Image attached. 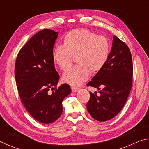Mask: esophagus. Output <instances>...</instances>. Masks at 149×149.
<instances>
[{
    "label": "esophagus",
    "instance_id": "esophagus-1",
    "mask_svg": "<svg viewBox=\"0 0 149 149\" xmlns=\"http://www.w3.org/2000/svg\"><path fill=\"white\" fill-rule=\"evenodd\" d=\"M79 88L78 87H72V92H74V93H75V92H77V91H79Z\"/></svg>",
    "mask_w": 149,
    "mask_h": 149
}]
</instances>
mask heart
<instances>
[{"instance_id": "heart-1", "label": "heart", "mask_w": 149, "mask_h": 149, "mask_svg": "<svg viewBox=\"0 0 149 149\" xmlns=\"http://www.w3.org/2000/svg\"><path fill=\"white\" fill-rule=\"evenodd\" d=\"M63 42V45L54 49L52 58L64 71L71 66L75 58L77 65L62 76V80L72 86H78L86 81L91 72L102 70L109 57L110 45L108 39L89 30H73L65 35Z\"/></svg>"}]
</instances>
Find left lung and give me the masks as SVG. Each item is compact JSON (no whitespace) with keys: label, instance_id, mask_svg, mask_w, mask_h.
I'll return each instance as SVG.
<instances>
[{"label":"left lung","instance_id":"1","mask_svg":"<svg viewBox=\"0 0 149 149\" xmlns=\"http://www.w3.org/2000/svg\"><path fill=\"white\" fill-rule=\"evenodd\" d=\"M132 54L125 42L114 35L112 47L104 66L97 72L87 86L97 88L99 92H90L87 104L90 115L99 122L115 117L124 106L132 85Z\"/></svg>","mask_w":149,"mask_h":149}]
</instances>
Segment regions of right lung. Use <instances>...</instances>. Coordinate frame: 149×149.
Here are the masks:
<instances>
[{"label":"right lung","instance_id":"add662e5","mask_svg":"<svg viewBox=\"0 0 149 149\" xmlns=\"http://www.w3.org/2000/svg\"><path fill=\"white\" fill-rule=\"evenodd\" d=\"M58 33L42 29L22 48L15 64V79L22 103L33 118L50 123L62 114V101L71 93L70 85L56 88L59 74L55 70L52 52ZM55 90L50 93L49 90Z\"/></svg>","mask_w":149,"mask_h":149}]
</instances>
